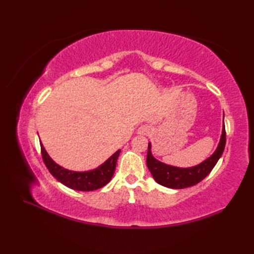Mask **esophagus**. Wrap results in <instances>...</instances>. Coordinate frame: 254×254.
Instances as JSON below:
<instances>
[{"instance_id": "obj_1", "label": "esophagus", "mask_w": 254, "mask_h": 254, "mask_svg": "<svg viewBox=\"0 0 254 254\" xmlns=\"http://www.w3.org/2000/svg\"><path fill=\"white\" fill-rule=\"evenodd\" d=\"M151 132V127L149 125H142L137 129V133L141 135H148Z\"/></svg>"}]
</instances>
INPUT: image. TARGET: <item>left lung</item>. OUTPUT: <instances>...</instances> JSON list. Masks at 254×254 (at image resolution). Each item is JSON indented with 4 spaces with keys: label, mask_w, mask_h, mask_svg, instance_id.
Masks as SVG:
<instances>
[{
    "label": "left lung",
    "mask_w": 254,
    "mask_h": 254,
    "mask_svg": "<svg viewBox=\"0 0 254 254\" xmlns=\"http://www.w3.org/2000/svg\"><path fill=\"white\" fill-rule=\"evenodd\" d=\"M225 146L226 129L224 126L217 149L215 150V152L210 158H207L199 165L189 168H180L160 162V161L153 158L151 155L150 143L148 144L146 163H147V166L153 177V179H155L159 184H161V186L170 189H186L193 187L195 184L202 181L205 177L211 173L214 166L218 162L222 152H224Z\"/></svg>",
    "instance_id": "1"
}]
</instances>
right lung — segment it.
<instances>
[{
	"instance_id": "add662e5",
	"label": "right lung",
	"mask_w": 254,
	"mask_h": 254,
	"mask_svg": "<svg viewBox=\"0 0 254 254\" xmlns=\"http://www.w3.org/2000/svg\"><path fill=\"white\" fill-rule=\"evenodd\" d=\"M41 145V155L43 162L45 166L48 167L50 173L55 177V178L64 184L65 187L70 188L76 190H82V191H89L98 190L105 187L108 183L115 171V166H117V161L120 156L121 149L118 150L115 153L106 161L104 164L99 167L95 168L93 171L90 172H73L65 170V168L61 167L57 163L50 158L47 150L44 149L43 145Z\"/></svg>"
}]
</instances>
